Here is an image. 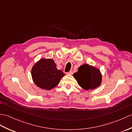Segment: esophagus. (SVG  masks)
I'll return each mask as SVG.
<instances>
[{"label":"esophagus","instance_id":"1","mask_svg":"<svg viewBox=\"0 0 132 132\" xmlns=\"http://www.w3.org/2000/svg\"><path fill=\"white\" fill-rule=\"evenodd\" d=\"M67 74H70V75H72V74H73V72H72V71H70L69 72H66Z\"/></svg>","mask_w":132,"mask_h":132}]
</instances>
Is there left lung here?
Wrapping results in <instances>:
<instances>
[{"mask_svg": "<svg viewBox=\"0 0 132 132\" xmlns=\"http://www.w3.org/2000/svg\"><path fill=\"white\" fill-rule=\"evenodd\" d=\"M73 76L79 85L86 90L96 88L102 80V75L99 70L88 64L81 65Z\"/></svg>", "mask_w": 132, "mask_h": 132, "instance_id": "8db88e82", "label": "left lung"}]
</instances>
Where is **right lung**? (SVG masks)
Instances as JSON below:
<instances>
[{
    "mask_svg": "<svg viewBox=\"0 0 132 132\" xmlns=\"http://www.w3.org/2000/svg\"><path fill=\"white\" fill-rule=\"evenodd\" d=\"M31 74L35 85L44 89L50 90L57 86L64 74L58 70L52 59L42 58L32 67Z\"/></svg>",
    "mask_w": 132,
    "mask_h": 132,
    "instance_id": "obj_1",
    "label": "right lung"
}]
</instances>
